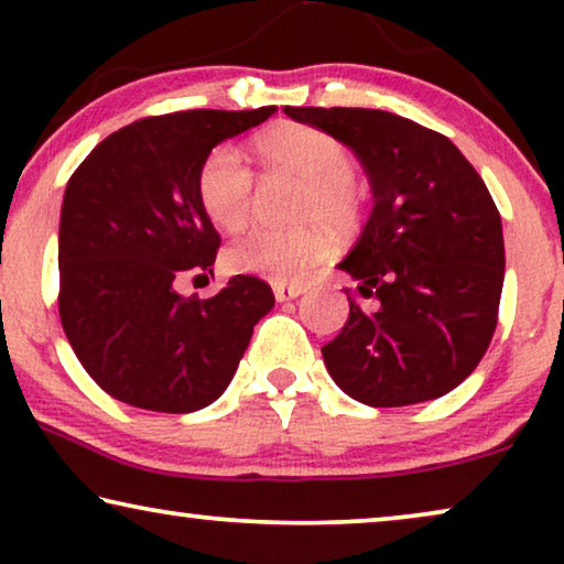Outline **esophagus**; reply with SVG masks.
I'll return each instance as SVG.
<instances>
[{
    "instance_id": "34e87169",
    "label": "esophagus",
    "mask_w": 564,
    "mask_h": 564,
    "mask_svg": "<svg viewBox=\"0 0 564 564\" xmlns=\"http://www.w3.org/2000/svg\"><path fill=\"white\" fill-rule=\"evenodd\" d=\"M274 297L276 303H288V300H295L297 295H303L305 288L303 284H284V282H272Z\"/></svg>"
}]
</instances>
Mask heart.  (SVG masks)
I'll return each mask as SVG.
<instances>
[{"label":"heart","mask_w":564,"mask_h":564,"mask_svg":"<svg viewBox=\"0 0 564 564\" xmlns=\"http://www.w3.org/2000/svg\"><path fill=\"white\" fill-rule=\"evenodd\" d=\"M261 164L297 176V218H321L344 226L359 207V184L351 159L338 138L307 126H280L257 138ZM197 197L207 218L234 228L251 210L253 174L234 145L220 143L207 153L197 172ZM326 238L315 226H249L230 238L223 259L230 272L259 274L274 282H295L326 257Z\"/></svg>","instance_id":"b5f03b06"}]
</instances>
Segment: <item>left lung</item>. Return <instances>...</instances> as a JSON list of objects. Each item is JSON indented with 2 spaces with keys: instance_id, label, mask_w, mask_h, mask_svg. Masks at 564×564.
<instances>
[{
  "instance_id": "1",
  "label": "left lung",
  "mask_w": 564,
  "mask_h": 564,
  "mask_svg": "<svg viewBox=\"0 0 564 564\" xmlns=\"http://www.w3.org/2000/svg\"><path fill=\"white\" fill-rule=\"evenodd\" d=\"M357 153L375 207L338 269L357 280L349 321L323 346L359 403L413 405L467 380L496 334L506 251L482 176L449 138L384 110L284 107Z\"/></svg>"
}]
</instances>
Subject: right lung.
Wrapping results in <instances>:
<instances>
[{
	"instance_id": "right-lung-1",
	"label": "right lung",
	"mask_w": 564,
	"mask_h": 564,
	"mask_svg": "<svg viewBox=\"0 0 564 564\" xmlns=\"http://www.w3.org/2000/svg\"><path fill=\"white\" fill-rule=\"evenodd\" d=\"M259 110H187L107 135L66 184L58 313L82 367L107 395L156 413L210 405L234 380L272 288L236 274L218 295L182 297L213 274L220 236L197 197L215 145L264 122Z\"/></svg>"
}]
</instances>
